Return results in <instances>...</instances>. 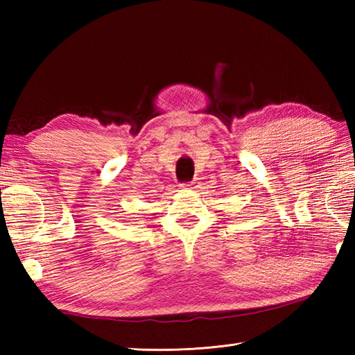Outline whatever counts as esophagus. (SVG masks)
<instances>
[{"label": "esophagus", "instance_id": "34e87169", "mask_svg": "<svg viewBox=\"0 0 355 355\" xmlns=\"http://www.w3.org/2000/svg\"><path fill=\"white\" fill-rule=\"evenodd\" d=\"M180 189H183V191L193 189V184L192 183H182V184H180Z\"/></svg>", "mask_w": 355, "mask_h": 355}]
</instances>
